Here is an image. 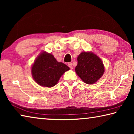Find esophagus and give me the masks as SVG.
Wrapping results in <instances>:
<instances>
[{
	"mask_svg": "<svg viewBox=\"0 0 134 134\" xmlns=\"http://www.w3.org/2000/svg\"><path fill=\"white\" fill-rule=\"evenodd\" d=\"M68 66L70 67V69H73V67H72V65L71 63H69V64H68Z\"/></svg>",
	"mask_w": 134,
	"mask_h": 134,
	"instance_id": "esophagus-1",
	"label": "esophagus"
}]
</instances>
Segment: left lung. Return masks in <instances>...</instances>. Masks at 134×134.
Wrapping results in <instances>:
<instances>
[{
	"mask_svg": "<svg viewBox=\"0 0 134 134\" xmlns=\"http://www.w3.org/2000/svg\"><path fill=\"white\" fill-rule=\"evenodd\" d=\"M75 71L84 82L92 85L103 76L105 68L102 60L96 54L92 52H82L77 57Z\"/></svg>",
	"mask_w": 134,
	"mask_h": 134,
	"instance_id": "1",
	"label": "left lung"
}]
</instances>
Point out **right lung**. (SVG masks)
<instances>
[{"label": "right lung", "mask_w": 134, "mask_h": 134, "mask_svg": "<svg viewBox=\"0 0 134 134\" xmlns=\"http://www.w3.org/2000/svg\"><path fill=\"white\" fill-rule=\"evenodd\" d=\"M69 69L64 63L58 62L51 54L42 52L36 58L31 72L38 85L51 87L57 85L61 76Z\"/></svg>", "instance_id": "add662e5"}]
</instances>
